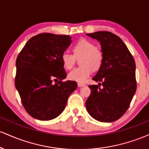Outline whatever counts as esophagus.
Returning <instances> with one entry per match:
<instances>
[{"mask_svg": "<svg viewBox=\"0 0 149 149\" xmlns=\"http://www.w3.org/2000/svg\"><path fill=\"white\" fill-rule=\"evenodd\" d=\"M78 87H83V86H85V83H78Z\"/></svg>", "mask_w": 149, "mask_h": 149, "instance_id": "1", "label": "esophagus"}]
</instances>
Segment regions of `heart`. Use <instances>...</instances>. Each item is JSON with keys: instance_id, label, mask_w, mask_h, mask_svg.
<instances>
[{"instance_id": "b5f03b06", "label": "heart", "mask_w": 149, "mask_h": 149, "mask_svg": "<svg viewBox=\"0 0 149 149\" xmlns=\"http://www.w3.org/2000/svg\"><path fill=\"white\" fill-rule=\"evenodd\" d=\"M73 54L64 52L61 55V62L66 69L70 70L74 66L76 58L80 59L82 66L76 68L68 75L70 80L77 82H84L92 72L102 66L104 60V53L99 47L87 39H80L72 47Z\"/></svg>"}]
</instances>
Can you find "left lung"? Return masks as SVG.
<instances>
[{
  "instance_id": "obj_1",
  "label": "left lung",
  "mask_w": 149,
  "mask_h": 149,
  "mask_svg": "<svg viewBox=\"0 0 149 149\" xmlns=\"http://www.w3.org/2000/svg\"><path fill=\"white\" fill-rule=\"evenodd\" d=\"M100 42L104 60L95 81L98 85L91 90L85 106L90 116L100 122L111 123L119 119L130 107L136 90V65L130 52L120 38L109 31L87 33ZM103 88H101L100 85Z\"/></svg>"
}]
</instances>
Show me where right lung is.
<instances>
[{"mask_svg": "<svg viewBox=\"0 0 149 149\" xmlns=\"http://www.w3.org/2000/svg\"><path fill=\"white\" fill-rule=\"evenodd\" d=\"M71 42L68 35L38 34L17 58L15 87L25 110L34 118L49 120L60 115L77 88L76 82L63 81L66 73L61 55Z\"/></svg>", "mask_w": 149, "mask_h": 149, "instance_id": "right-lung-1", "label": "right lung"}]
</instances>
